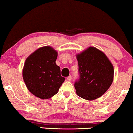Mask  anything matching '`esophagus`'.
<instances>
[{
	"label": "esophagus",
	"instance_id": "esophagus-1",
	"mask_svg": "<svg viewBox=\"0 0 133 133\" xmlns=\"http://www.w3.org/2000/svg\"><path fill=\"white\" fill-rule=\"evenodd\" d=\"M71 79H72V76H71V75H70L69 76L67 77V79H68V81H71Z\"/></svg>",
	"mask_w": 133,
	"mask_h": 133
}]
</instances>
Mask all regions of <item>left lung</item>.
Masks as SVG:
<instances>
[{
	"label": "left lung",
	"mask_w": 133,
	"mask_h": 133,
	"mask_svg": "<svg viewBox=\"0 0 133 133\" xmlns=\"http://www.w3.org/2000/svg\"><path fill=\"white\" fill-rule=\"evenodd\" d=\"M76 57L80 76L75 83L76 94L89 101L101 97L113 82V64L104 52L94 46H89Z\"/></svg>",
	"instance_id": "obj_1"
}]
</instances>
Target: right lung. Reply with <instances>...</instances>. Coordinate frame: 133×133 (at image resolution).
Wrapping results in <instances>:
<instances>
[{"mask_svg":"<svg viewBox=\"0 0 133 133\" xmlns=\"http://www.w3.org/2000/svg\"><path fill=\"white\" fill-rule=\"evenodd\" d=\"M58 52L50 46L37 49L26 58L22 70L29 91L40 99H49L58 92L65 78L57 65Z\"/></svg>","mask_w":133,"mask_h":133,"instance_id":"right-lung-1","label":"right lung"}]
</instances>
